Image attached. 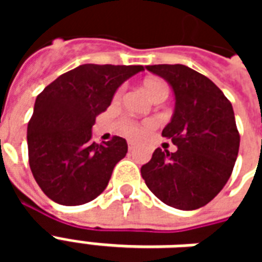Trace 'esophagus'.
<instances>
[{
    "mask_svg": "<svg viewBox=\"0 0 262 262\" xmlns=\"http://www.w3.org/2000/svg\"><path fill=\"white\" fill-rule=\"evenodd\" d=\"M135 148V146H133V143H129V151H132Z\"/></svg>",
    "mask_w": 262,
    "mask_h": 262,
    "instance_id": "34e87169",
    "label": "esophagus"
}]
</instances>
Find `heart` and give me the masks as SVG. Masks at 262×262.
Here are the masks:
<instances>
[{"label": "heart", "mask_w": 262, "mask_h": 262, "mask_svg": "<svg viewBox=\"0 0 262 262\" xmlns=\"http://www.w3.org/2000/svg\"><path fill=\"white\" fill-rule=\"evenodd\" d=\"M143 86L154 102L160 101V99H165L168 95V86L165 85L164 81L159 80V78H147L143 82ZM120 98H122V90L115 94L114 101L119 102ZM154 127H156V122H153V120L136 122V120L129 119V118H123L119 122L120 132L130 140H140L147 135L148 132L153 130Z\"/></svg>", "instance_id": "b5f03b06"}]
</instances>
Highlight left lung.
<instances>
[{"mask_svg": "<svg viewBox=\"0 0 262 262\" xmlns=\"http://www.w3.org/2000/svg\"><path fill=\"white\" fill-rule=\"evenodd\" d=\"M146 69L163 77L176 94V111L161 135L178 150L156 148L142 167L143 180L168 206L202 208L223 189L236 163L240 135L233 106L208 77L187 66Z\"/></svg>", "mask_w": 262, "mask_h": 262, "instance_id": "left-lung-1", "label": "left lung"}]
</instances>
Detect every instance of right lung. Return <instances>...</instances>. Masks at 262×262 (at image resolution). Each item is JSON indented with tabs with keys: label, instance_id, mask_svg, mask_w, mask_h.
I'll return each instance as SVG.
<instances>
[{
	"label": "right lung",
	"instance_id": "1",
	"mask_svg": "<svg viewBox=\"0 0 262 262\" xmlns=\"http://www.w3.org/2000/svg\"><path fill=\"white\" fill-rule=\"evenodd\" d=\"M143 66L82 64L50 82L28 123L29 165L52 201L75 206L95 199L127 153L123 137L92 142V126L116 90Z\"/></svg>",
	"mask_w": 262,
	"mask_h": 262
}]
</instances>
